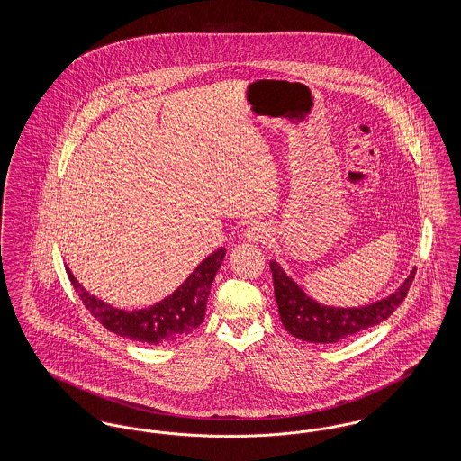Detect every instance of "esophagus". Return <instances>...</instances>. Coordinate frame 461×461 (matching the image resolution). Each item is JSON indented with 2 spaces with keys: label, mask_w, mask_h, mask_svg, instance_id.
<instances>
[{
  "label": "esophagus",
  "mask_w": 461,
  "mask_h": 461,
  "mask_svg": "<svg viewBox=\"0 0 461 461\" xmlns=\"http://www.w3.org/2000/svg\"><path fill=\"white\" fill-rule=\"evenodd\" d=\"M245 239L249 241H254V243H259V241H266L269 239V230L266 224L261 222H254L250 224L247 230H245Z\"/></svg>",
  "instance_id": "1"
}]
</instances>
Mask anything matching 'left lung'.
<instances>
[{"mask_svg":"<svg viewBox=\"0 0 461 461\" xmlns=\"http://www.w3.org/2000/svg\"><path fill=\"white\" fill-rule=\"evenodd\" d=\"M269 267L284 327L294 337L314 344H335L387 320L404 301L417 271L413 267L394 294L376 303L359 307H331L311 299L276 261H271Z\"/></svg>","mask_w":461,"mask_h":461,"instance_id":"left-lung-1","label":"left lung"}]
</instances>
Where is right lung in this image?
<instances>
[{"label":"right lung","mask_w":461,"mask_h":461,"mask_svg":"<svg viewBox=\"0 0 461 461\" xmlns=\"http://www.w3.org/2000/svg\"><path fill=\"white\" fill-rule=\"evenodd\" d=\"M224 256L226 249L221 247L198 264L197 269L169 297L154 306L134 311L117 309L96 299L74 278L68 267L66 271L85 307L105 329L130 340L158 346L186 337L203 321L207 297Z\"/></svg>","instance_id":"1"}]
</instances>
